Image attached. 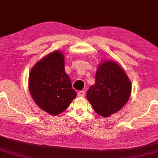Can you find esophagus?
<instances>
[{
    "label": "esophagus",
    "instance_id": "esophagus-1",
    "mask_svg": "<svg viewBox=\"0 0 158 158\" xmlns=\"http://www.w3.org/2000/svg\"><path fill=\"white\" fill-rule=\"evenodd\" d=\"M85 95V91H80L78 92V96H80V97H83Z\"/></svg>",
    "mask_w": 158,
    "mask_h": 158
}]
</instances>
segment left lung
Segmentation results:
<instances>
[{"instance_id":"8db88e82","label":"left lung","mask_w":158,"mask_h":158,"mask_svg":"<svg viewBox=\"0 0 158 158\" xmlns=\"http://www.w3.org/2000/svg\"><path fill=\"white\" fill-rule=\"evenodd\" d=\"M131 93V83L123 69L114 62L107 61L98 66L96 82L86 97L95 111L109 117L123 107Z\"/></svg>"}]
</instances>
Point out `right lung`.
I'll return each mask as SVG.
<instances>
[{"label":"right lung","mask_w":158,"mask_h":158,"mask_svg":"<svg viewBox=\"0 0 158 158\" xmlns=\"http://www.w3.org/2000/svg\"><path fill=\"white\" fill-rule=\"evenodd\" d=\"M64 55L54 52L37 63L29 77V90L37 105L51 115L61 114L77 94L64 71Z\"/></svg>","instance_id":"add662e5"}]
</instances>
